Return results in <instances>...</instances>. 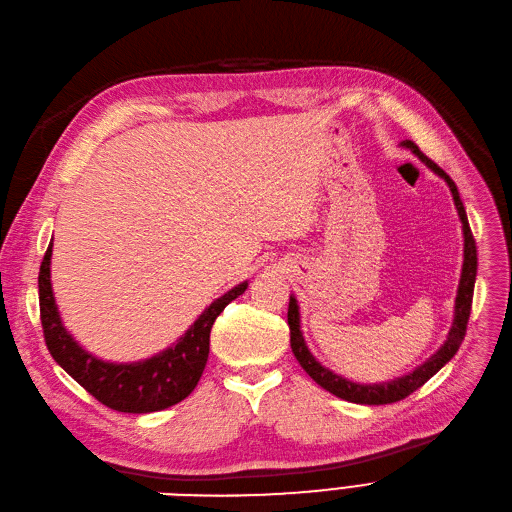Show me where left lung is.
<instances>
[{
    "mask_svg": "<svg viewBox=\"0 0 512 512\" xmlns=\"http://www.w3.org/2000/svg\"><path fill=\"white\" fill-rule=\"evenodd\" d=\"M402 146H406L408 150H412V154L425 163L431 171H435L439 177L446 180V184L450 186V192L454 196V205L458 211V217L462 221V234H464V261H462V274H460V282H458V295H456V303H454V322L452 328L448 332V339L443 343L431 358L420 364L418 368H414L412 372L399 376L395 381L389 383H381V385H360L353 383L349 379H343V376L335 374L332 370L324 368L311 351L305 345L303 332H301V316H299V305L297 299L291 295V301H288V328H291V349L295 353V358L299 360L301 368L314 379L322 389L330 391L332 395H337L341 399H347V402L353 404H366V406H381V404H393L399 402V399L408 397L410 393H414L418 387L425 385L433 374H437L443 366H446L460 347V343L464 341L466 335V324H469V316H471V305H473V291H475V276H477V247H475V238L469 226V219H466V211L464 205L460 201L458 188L454 184L452 177L443 171L437 163H433L427 154H422L420 148L412 142L406 140L402 142Z\"/></svg>",
    "mask_w": 512,
    "mask_h": 512,
    "instance_id": "left-lung-1",
    "label": "left lung"
}]
</instances>
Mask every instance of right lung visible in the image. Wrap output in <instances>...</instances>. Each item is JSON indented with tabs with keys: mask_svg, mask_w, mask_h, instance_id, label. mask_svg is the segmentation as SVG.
Segmentation results:
<instances>
[{
	"mask_svg": "<svg viewBox=\"0 0 512 512\" xmlns=\"http://www.w3.org/2000/svg\"><path fill=\"white\" fill-rule=\"evenodd\" d=\"M52 242L39 268V311L43 339L52 358L73 379L94 395L100 404L117 412L148 414L180 404L198 385L209 358V335L215 318L228 303L247 291L249 282L234 286L232 291L215 299L198 320L186 330L180 341L142 362L115 364L98 360L87 353L62 326L60 311L52 293L50 280Z\"/></svg>",
	"mask_w": 512,
	"mask_h": 512,
	"instance_id": "add662e5",
	"label": "right lung"
}]
</instances>
